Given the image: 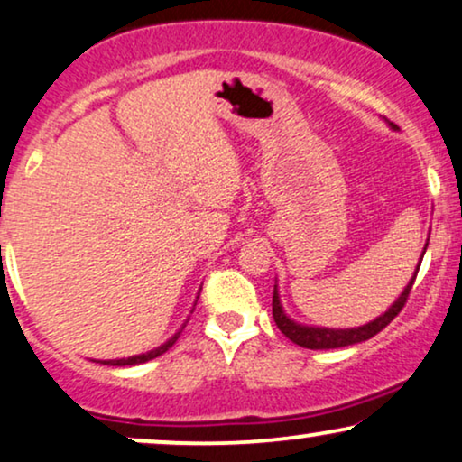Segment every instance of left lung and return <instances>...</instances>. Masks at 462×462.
<instances>
[{"label": "left lung", "instance_id": "8db88e82", "mask_svg": "<svg viewBox=\"0 0 462 462\" xmlns=\"http://www.w3.org/2000/svg\"><path fill=\"white\" fill-rule=\"evenodd\" d=\"M390 127L396 130L393 124H390ZM426 247H429V243L424 245V251H426ZM424 251H422V255H420L416 273H413L410 283L405 285V290L401 291L399 299H396L393 305H390L386 313H382L379 318H375L369 324L358 326V328H322V326H307V324L294 322V319H291L290 315L283 311L282 299H279V291H277V282H274V291H273L274 324H277V328L282 330L291 343H296V346L307 347V349H335V347H346V346H354V343L366 341V338L375 337L379 330L386 328V326L393 322L396 315L401 313V309L405 307L407 296H410V291H411V285H413V282H416V274L420 271V264H422Z\"/></svg>", "mask_w": 462, "mask_h": 462}]
</instances>
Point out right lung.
I'll return each mask as SVG.
<instances>
[{
	"instance_id": "right-lung-1",
	"label": "right lung",
	"mask_w": 462,
	"mask_h": 462,
	"mask_svg": "<svg viewBox=\"0 0 462 462\" xmlns=\"http://www.w3.org/2000/svg\"><path fill=\"white\" fill-rule=\"evenodd\" d=\"M200 296V294H198ZM196 305V302H194ZM185 326V324H183ZM183 326H180V328L174 332V335L168 338L166 343H162L160 347H155V349H151V352H144V354H138V356H130V358H116V360H102V365H110V366H132V365H143V362H149V360H153V358H157V356H162L163 352H168V349H171L172 346H174V341H177L179 338V335H180V330H183Z\"/></svg>"
}]
</instances>
